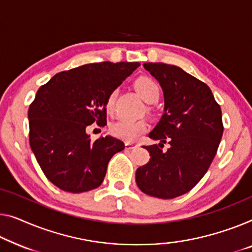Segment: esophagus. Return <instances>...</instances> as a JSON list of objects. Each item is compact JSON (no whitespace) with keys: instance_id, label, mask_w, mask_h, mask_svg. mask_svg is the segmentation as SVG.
Segmentation results:
<instances>
[{"instance_id":"1","label":"esophagus","mask_w":252,"mask_h":252,"mask_svg":"<svg viewBox=\"0 0 252 252\" xmlns=\"http://www.w3.org/2000/svg\"><path fill=\"white\" fill-rule=\"evenodd\" d=\"M138 147L137 144H133V142H126V149H133Z\"/></svg>"}]
</instances>
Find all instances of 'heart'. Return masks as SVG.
Masks as SVG:
<instances>
[{
    "instance_id": "1",
    "label": "heart",
    "mask_w": 252,
    "mask_h": 252,
    "mask_svg": "<svg viewBox=\"0 0 252 252\" xmlns=\"http://www.w3.org/2000/svg\"><path fill=\"white\" fill-rule=\"evenodd\" d=\"M134 88L138 92L141 98L149 104L156 103L159 98L160 89L155 80L148 77H140L134 81ZM116 92L113 90L108 94L105 108L108 113H111L114 108ZM147 130V123L142 120H129L120 119L110 126V131L113 136L118 137L122 140L132 141L141 136Z\"/></svg>"
}]
</instances>
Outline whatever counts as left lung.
I'll use <instances>...</instances> for the list:
<instances>
[{"mask_svg": "<svg viewBox=\"0 0 252 252\" xmlns=\"http://www.w3.org/2000/svg\"><path fill=\"white\" fill-rule=\"evenodd\" d=\"M144 66L159 82L165 106L149 133L160 144L144 146L150 159L137 170L136 182L148 196L173 199L189 192L208 171L223 136L222 111L208 86L181 67L165 63ZM166 141L170 148L163 152L160 145Z\"/></svg>", "mask_w": 252, "mask_h": 252, "instance_id": "left-lung-1", "label": "left lung"}]
</instances>
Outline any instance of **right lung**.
<instances>
[{
    "label": "right lung",
    "instance_id": "obj_1",
    "mask_svg": "<svg viewBox=\"0 0 252 252\" xmlns=\"http://www.w3.org/2000/svg\"><path fill=\"white\" fill-rule=\"evenodd\" d=\"M139 62L90 63L62 71L43 85L30 104L29 144L44 174L72 193L102 185L107 164L125 144L111 136L90 140L86 129L106 123L105 103Z\"/></svg>",
    "mask_w": 252,
    "mask_h": 252
}]
</instances>
